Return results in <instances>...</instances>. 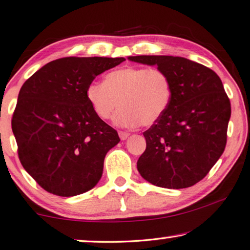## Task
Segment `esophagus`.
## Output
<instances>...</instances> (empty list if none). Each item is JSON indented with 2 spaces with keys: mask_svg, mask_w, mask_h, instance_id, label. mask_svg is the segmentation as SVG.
I'll list each match as a JSON object with an SVG mask.
<instances>
[{
  "mask_svg": "<svg viewBox=\"0 0 250 250\" xmlns=\"http://www.w3.org/2000/svg\"><path fill=\"white\" fill-rule=\"evenodd\" d=\"M118 135H119V137H121V140L124 141V140H126L129 136V133L126 132V131H119L118 132Z\"/></svg>",
  "mask_w": 250,
  "mask_h": 250,
  "instance_id": "34e87169",
  "label": "esophagus"
}]
</instances>
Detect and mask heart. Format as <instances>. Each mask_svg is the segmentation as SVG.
<instances>
[{
    "label": "heart",
    "mask_w": 250,
    "mask_h": 250,
    "mask_svg": "<svg viewBox=\"0 0 250 250\" xmlns=\"http://www.w3.org/2000/svg\"><path fill=\"white\" fill-rule=\"evenodd\" d=\"M86 100L101 119L115 115V124L135 127L151 126L168 110L172 89L169 78L159 68L127 66L109 72L103 82H92L85 90Z\"/></svg>",
    "instance_id": "1"
}]
</instances>
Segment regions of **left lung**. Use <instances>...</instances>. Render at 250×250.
<instances>
[{"mask_svg": "<svg viewBox=\"0 0 250 250\" xmlns=\"http://www.w3.org/2000/svg\"><path fill=\"white\" fill-rule=\"evenodd\" d=\"M157 65L171 83L168 110L143 133L146 149L137 160L141 176L152 185L179 189L208 175L227 144L231 104L221 79L211 68L178 56H129Z\"/></svg>", "mask_w": 250, "mask_h": 250, "instance_id": "8db88e82", "label": "left lung"}]
</instances>
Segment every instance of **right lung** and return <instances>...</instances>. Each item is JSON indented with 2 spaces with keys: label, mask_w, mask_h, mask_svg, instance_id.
Wrapping results in <instances>:
<instances>
[{
  "label": "right lung",
  "mask_w": 250,
  "mask_h": 250,
  "mask_svg": "<svg viewBox=\"0 0 250 250\" xmlns=\"http://www.w3.org/2000/svg\"><path fill=\"white\" fill-rule=\"evenodd\" d=\"M124 57H64L47 63L21 86L12 132L24 170L48 193H85L103 175L115 129L93 113L85 90Z\"/></svg>",
  "instance_id": "1"
}]
</instances>
